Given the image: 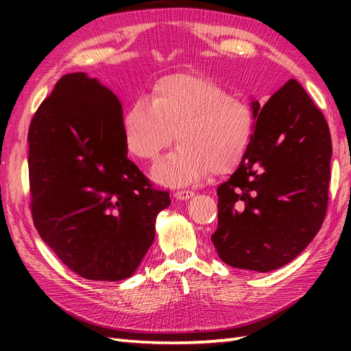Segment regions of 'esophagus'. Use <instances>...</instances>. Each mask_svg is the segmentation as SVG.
I'll return each instance as SVG.
<instances>
[{
    "mask_svg": "<svg viewBox=\"0 0 351 351\" xmlns=\"http://www.w3.org/2000/svg\"><path fill=\"white\" fill-rule=\"evenodd\" d=\"M193 196H195V193H193L191 190H178L175 193V197L180 199V200H187V199H190Z\"/></svg>",
    "mask_w": 351,
    "mask_h": 351,
    "instance_id": "obj_1",
    "label": "esophagus"
}]
</instances>
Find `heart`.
<instances>
[{"label": "heart", "mask_w": 351, "mask_h": 351, "mask_svg": "<svg viewBox=\"0 0 351 351\" xmlns=\"http://www.w3.org/2000/svg\"><path fill=\"white\" fill-rule=\"evenodd\" d=\"M253 131L255 113L247 99L191 73L161 78L152 88L151 102L137 99L122 121L125 145L140 160L158 158L176 134L180 146L151 171L155 182L169 187L204 180L210 170H232Z\"/></svg>", "instance_id": "heart-1"}]
</instances>
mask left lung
Listing matches in <instances>:
<instances>
[{
    "label": "left lung",
    "instance_id": "1",
    "mask_svg": "<svg viewBox=\"0 0 351 351\" xmlns=\"http://www.w3.org/2000/svg\"><path fill=\"white\" fill-rule=\"evenodd\" d=\"M250 104L255 131L237 170L219 185L211 240L225 264L267 273L299 256L323 225L332 140L323 113L295 80L265 106Z\"/></svg>",
    "mask_w": 351,
    "mask_h": 351
}]
</instances>
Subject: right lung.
Wrapping results in <instances>:
<instances>
[{
	"label": "right lung",
	"instance_id": "add662e5",
	"mask_svg": "<svg viewBox=\"0 0 351 351\" xmlns=\"http://www.w3.org/2000/svg\"><path fill=\"white\" fill-rule=\"evenodd\" d=\"M122 104L86 72L68 73L28 130L32 214L42 240L88 280H123L155 238L169 191L128 160Z\"/></svg>",
	"mask_w": 351,
	"mask_h": 351
}]
</instances>
